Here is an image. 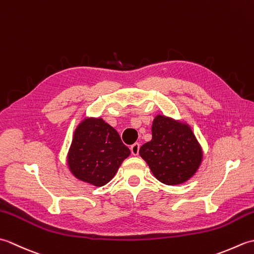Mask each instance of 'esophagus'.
<instances>
[{
  "label": "esophagus",
  "instance_id": "obj_1",
  "mask_svg": "<svg viewBox=\"0 0 254 254\" xmlns=\"http://www.w3.org/2000/svg\"><path fill=\"white\" fill-rule=\"evenodd\" d=\"M130 149H131V153H132L133 156H137L138 152H139V144L138 143L133 144L132 146L130 147Z\"/></svg>",
  "mask_w": 254,
  "mask_h": 254
}]
</instances>
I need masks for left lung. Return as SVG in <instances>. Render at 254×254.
I'll list each match as a JSON object with an SVG mask.
<instances>
[{
  "instance_id": "obj_1",
  "label": "left lung",
  "mask_w": 254,
  "mask_h": 254,
  "mask_svg": "<svg viewBox=\"0 0 254 254\" xmlns=\"http://www.w3.org/2000/svg\"><path fill=\"white\" fill-rule=\"evenodd\" d=\"M152 139L139 148L154 177L167 186L185 183L195 175L203 150L188 123L157 115L152 126Z\"/></svg>"
}]
</instances>
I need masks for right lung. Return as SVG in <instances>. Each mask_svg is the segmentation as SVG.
Here are the masks:
<instances>
[{"instance_id":"1","label":"right lung","mask_w":254,"mask_h":254,"mask_svg":"<svg viewBox=\"0 0 254 254\" xmlns=\"http://www.w3.org/2000/svg\"><path fill=\"white\" fill-rule=\"evenodd\" d=\"M130 154L111 126L101 118H85L74 131L67 166L76 179L102 187L112 180Z\"/></svg>"}]
</instances>
